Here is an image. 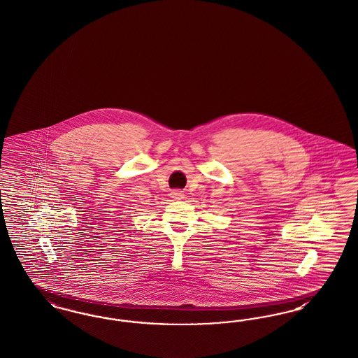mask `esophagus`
<instances>
[{"mask_svg": "<svg viewBox=\"0 0 358 358\" xmlns=\"http://www.w3.org/2000/svg\"><path fill=\"white\" fill-rule=\"evenodd\" d=\"M171 197H172L173 200H182L184 199V193L181 190L176 189V190H173L172 193H171Z\"/></svg>", "mask_w": 358, "mask_h": 358, "instance_id": "esophagus-1", "label": "esophagus"}]
</instances>
